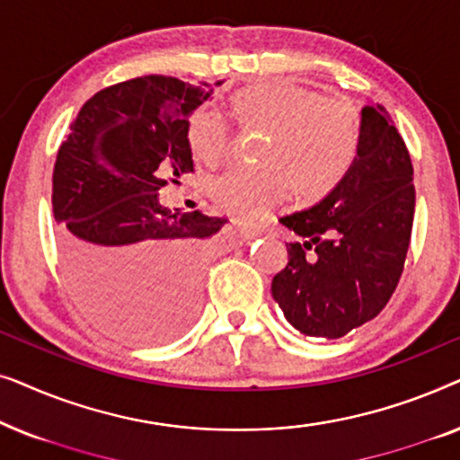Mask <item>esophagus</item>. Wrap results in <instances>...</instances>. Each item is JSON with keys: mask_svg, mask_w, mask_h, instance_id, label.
I'll use <instances>...</instances> for the list:
<instances>
[{"mask_svg": "<svg viewBox=\"0 0 460 460\" xmlns=\"http://www.w3.org/2000/svg\"><path fill=\"white\" fill-rule=\"evenodd\" d=\"M263 230L257 228V226H251V224H243L241 226V236L247 238V241H251V238H257L261 236Z\"/></svg>", "mask_w": 460, "mask_h": 460, "instance_id": "esophagus-1", "label": "esophagus"}]
</instances>
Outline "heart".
<instances>
[{
    "mask_svg": "<svg viewBox=\"0 0 460 460\" xmlns=\"http://www.w3.org/2000/svg\"><path fill=\"white\" fill-rule=\"evenodd\" d=\"M232 115L244 129L268 131L261 167H232L211 180L209 190L226 213L260 219L279 207L293 186L304 197L329 190L349 167L360 137V119L343 98H318L288 79H263L232 98ZM188 140L205 161L230 146L222 112L199 109L188 123Z\"/></svg>",
    "mask_w": 460,
    "mask_h": 460,
    "instance_id": "1",
    "label": "heart"
}]
</instances>
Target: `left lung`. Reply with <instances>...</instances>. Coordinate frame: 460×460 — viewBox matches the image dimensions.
<instances>
[{"mask_svg": "<svg viewBox=\"0 0 460 460\" xmlns=\"http://www.w3.org/2000/svg\"><path fill=\"white\" fill-rule=\"evenodd\" d=\"M414 217L412 163L381 104L364 106L356 156L316 205L280 217L299 236L272 297L295 329L337 339L373 320L398 287Z\"/></svg>", "mask_w": 460, "mask_h": 460, "instance_id": "obj_1", "label": "left lung"}]
</instances>
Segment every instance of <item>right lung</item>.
<instances>
[{
    "label": "right lung",
    "mask_w": 460,
    "mask_h": 460,
    "mask_svg": "<svg viewBox=\"0 0 460 460\" xmlns=\"http://www.w3.org/2000/svg\"><path fill=\"white\" fill-rule=\"evenodd\" d=\"M211 93L209 84L165 75L106 87L81 106L56 156L52 205L68 282L100 324L129 341H167L197 314L205 238L226 219L167 209L159 190L192 172L188 119Z\"/></svg>",
    "instance_id": "add662e5"
}]
</instances>
